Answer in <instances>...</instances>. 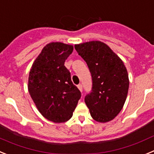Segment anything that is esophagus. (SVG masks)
I'll return each instance as SVG.
<instances>
[{
  "mask_svg": "<svg viewBox=\"0 0 154 154\" xmlns=\"http://www.w3.org/2000/svg\"><path fill=\"white\" fill-rule=\"evenodd\" d=\"M77 87H78V89L80 90V91H81V92H82V91H83V86H82V84H78V85H77Z\"/></svg>",
  "mask_w": 154,
  "mask_h": 154,
  "instance_id": "obj_1",
  "label": "esophagus"
}]
</instances>
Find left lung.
<instances>
[{
	"mask_svg": "<svg viewBox=\"0 0 154 154\" xmlns=\"http://www.w3.org/2000/svg\"><path fill=\"white\" fill-rule=\"evenodd\" d=\"M92 77V90L84 100L91 117L100 123L110 121L122 110L129 89L127 70L122 60L104 43L76 44Z\"/></svg>",
	"mask_w": 154,
	"mask_h": 154,
	"instance_id": "obj_1",
	"label": "left lung"
}]
</instances>
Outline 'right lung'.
Returning a JSON list of instances; mask_svg holds the SVG:
<instances>
[{
  "instance_id": "right-lung-1",
  "label": "right lung",
  "mask_w": 154,
  "mask_h": 154,
  "mask_svg": "<svg viewBox=\"0 0 154 154\" xmlns=\"http://www.w3.org/2000/svg\"><path fill=\"white\" fill-rule=\"evenodd\" d=\"M73 50L72 45L63 43L47 44L34 60L29 74L30 97L40 113L54 123L70 120L81 97L64 66Z\"/></svg>"
}]
</instances>
